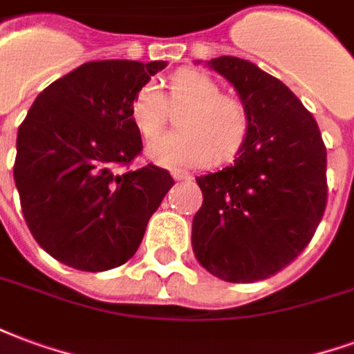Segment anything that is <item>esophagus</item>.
<instances>
[{
	"label": "esophagus",
	"instance_id": "1",
	"mask_svg": "<svg viewBox=\"0 0 354 354\" xmlns=\"http://www.w3.org/2000/svg\"><path fill=\"white\" fill-rule=\"evenodd\" d=\"M172 178L182 182V180H192V174L187 170H172Z\"/></svg>",
	"mask_w": 354,
	"mask_h": 354
}]
</instances>
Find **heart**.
<instances>
[{
    "instance_id": "heart-1",
    "label": "heart",
    "mask_w": 354,
    "mask_h": 354,
    "mask_svg": "<svg viewBox=\"0 0 354 354\" xmlns=\"http://www.w3.org/2000/svg\"><path fill=\"white\" fill-rule=\"evenodd\" d=\"M170 106H185L178 115L180 131L170 132L147 147V157L167 169L208 167L233 161L252 129L246 104L222 93L220 83L201 70H180L172 75L169 96L153 81H146L131 100V119L146 140L157 138L167 123Z\"/></svg>"
}]
</instances>
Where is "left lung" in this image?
Returning <instances> with one entry per match:
<instances>
[{
	"mask_svg": "<svg viewBox=\"0 0 354 354\" xmlns=\"http://www.w3.org/2000/svg\"><path fill=\"white\" fill-rule=\"evenodd\" d=\"M208 66L237 88L252 129L231 167L197 178L193 252L208 273L256 282L311 243L328 201L326 146L311 111L282 81L235 57Z\"/></svg>",
	"mask_w": 354,
	"mask_h": 354,
	"instance_id": "left-lung-1",
	"label": "left lung"
}]
</instances>
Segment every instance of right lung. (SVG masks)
Listing matches in <instances>:
<instances>
[{
    "label": "right lung",
    "mask_w": 354,
    "mask_h": 354,
    "mask_svg": "<svg viewBox=\"0 0 354 354\" xmlns=\"http://www.w3.org/2000/svg\"><path fill=\"white\" fill-rule=\"evenodd\" d=\"M162 60L81 64L35 98L19 127L15 184L37 245L80 271H108L138 250L146 225L174 180L147 162L131 119L134 93Z\"/></svg>",
    "instance_id": "1"
}]
</instances>
